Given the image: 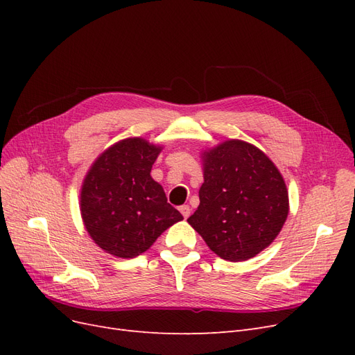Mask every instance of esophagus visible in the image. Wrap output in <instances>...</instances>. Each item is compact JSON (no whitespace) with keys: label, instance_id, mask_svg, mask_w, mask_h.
<instances>
[{"label":"esophagus","instance_id":"obj_1","mask_svg":"<svg viewBox=\"0 0 355 355\" xmlns=\"http://www.w3.org/2000/svg\"><path fill=\"white\" fill-rule=\"evenodd\" d=\"M179 211L182 213V216H184L185 219L189 216V213H191V209H189V206H180L179 207Z\"/></svg>","mask_w":355,"mask_h":355}]
</instances>
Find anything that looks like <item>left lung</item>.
Here are the masks:
<instances>
[{"label":"left lung","mask_w":355,"mask_h":355,"mask_svg":"<svg viewBox=\"0 0 355 355\" xmlns=\"http://www.w3.org/2000/svg\"><path fill=\"white\" fill-rule=\"evenodd\" d=\"M202 171L191 227L225 261H247L266 249L288 214V192L272 161L231 139L202 154Z\"/></svg>","instance_id":"left-lung-1"}]
</instances>
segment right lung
Instances as JSON below:
<instances>
[{"label":"right lung","instance_id":"1","mask_svg":"<svg viewBox=\"0 0 355 355\" xmlns=\"http://www.w3.org/2000/svg\"><path fill=\"white\" fill-rule=\"evenodd\" d=\"M159 151L161 146L142 137H128L102 153L85 175L80 198L83 222L106 253L136 257L184 219L151 178Z\"/></svg>","mask_w":355,"mask_h":355}]
</instances>
